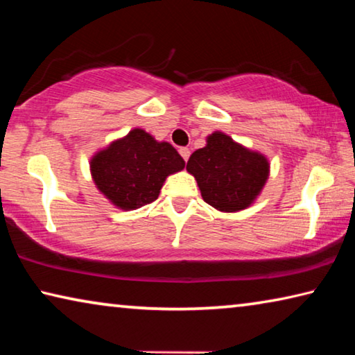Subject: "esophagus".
I'll return each instance as SVG.
<instances>
[{"label": "esophagus", "mask_w": 355, "mask_h": 355, "mask_svg": "<svg viewBox=\"0 0 355 355\" xmlns=\"http://www.w3.org/2000/svg\"><path fill=\"white\" fill-rule=\"evenodd\" d=\"M180 152V155H182V158L184 159V161H188L189 159V155H191V152H189V148H186V147H182L178 150Z\"/></svg>", "instance_id": "1"}]
</instances>
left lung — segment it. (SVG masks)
Here are the masks:
<instances>
[{
    "instance_id": "1",
    "label": "left lung",
    "mask_w": 355,
    "mask_h": 355,
    "mask_svg": "<svg viewBox=\"0 0 355 355\" xmlns=\"http://www.w3.org/2000/svg\"><path fill=\"white\" fill-rule=\"evenodd\" d=\"M186 169L196 177L208 205L232 213L249 207L260 194L269 164L263 155L216 131L208 137L207 147L191 155Z\"/></svg>"
}]
</instances>
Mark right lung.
<instances>
[{
    "label": "right lung",
    "instance_id": "right-lung-1",
    "mask_svg": "<svg viewBox=\"0 0 355 355\" xmlns=\"http://www.w3.org/2000/svg\"><path fill=\"white\" fill-rule=\"evenodd\" d=\"M183 167V158L171 144L156 142L139 128L112 142L91 161L95 184L122 209L155 202L166 177Z\"/></svg>",
    "mask_w": 355,
    "mask_h": 355
}]
</instances>
